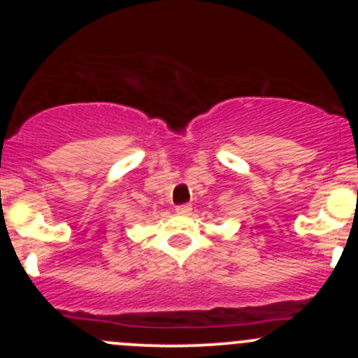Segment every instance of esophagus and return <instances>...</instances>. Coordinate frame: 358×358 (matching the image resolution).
I'll use <instances>...</instances> for the list:
<instances>
[{
	"instance_id": "esophagus-1",
	"label": "esophagus",
	"mask_w": 358,
	"mask_h": 358,
	"mask_svg": "<svg viewBox=\"0 0 358 358\" xmlns=\"http://www.w3.org/2000/svg\"><path fill=\"white\" fill-rule=\"evenodd\" d=\"M175 211L178 213V215H183V216H187V215H190V213H192V206H189V204L176 206V209H175Z\"/></svg>"
}]
</instances>
